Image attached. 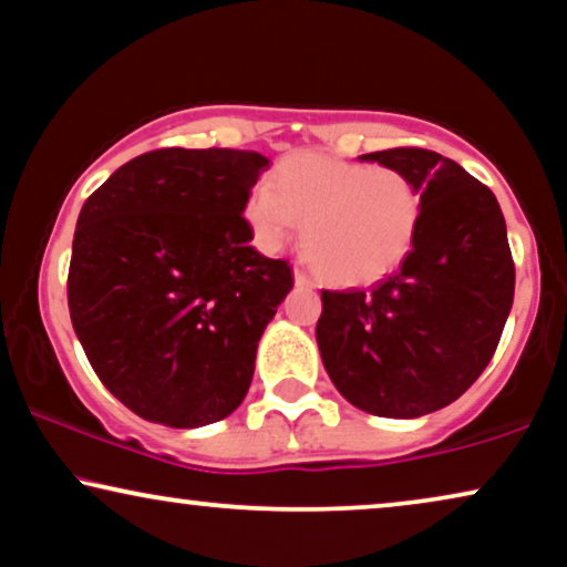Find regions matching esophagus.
<instances>
[{"label":"esophagus","instance_id":"esophagus-1","mask_svg":"<svg viewBox=\"0 0 567 567\" xmlns=\"http://www.w3.org/2000/svg\"><path fill=\"white\" fill-rule=\"evenodd\" d=\"M292 277H296V285H298V288H313V279L308 277L303 269H298V267H296V271H292Z\"/></svg>","mask_w":567,"mask_h":567}]
</instances>
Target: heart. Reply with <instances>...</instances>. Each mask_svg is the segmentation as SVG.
Segmentation results:
<instances>
[{"mask_svg":"<svg viewBox=\"0 0 567 567\" xmlns=\"http://www.w3.org/2000/svg\"><path fill=\"white\" fill-rule=\"evenodd\" d=\"M261 248H282L303 223L306 256L327 282L360 288L389 277L412 254L422 192L394 165L298 153L277 165L271 184L246 199Z\"/></svg>","mask_w":567,"mask_h":567,"instance_id":"obj_1","label":"heart"}]
</instances>
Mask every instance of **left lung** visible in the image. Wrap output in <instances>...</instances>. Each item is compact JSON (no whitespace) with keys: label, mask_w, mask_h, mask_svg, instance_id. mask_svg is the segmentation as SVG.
Here are the masks:
<instances>
[{"label":"left lung","mask_w":567,"mask_h":567,"mask_svg":"<svg viewBox=\"0 0 567 567\" xmlns=\"http://www.w3.org/2000/svg\"><path fill=\"white\" fill-rule=\"evenodd\" d=\"M404 171L422 192L412 254L371 290H321L316 339L347 402L420 417L456 402L501 342L516 267L495 194L422 147L360 155Z\"/></svg>","instance_id":"1"}]
</instances>
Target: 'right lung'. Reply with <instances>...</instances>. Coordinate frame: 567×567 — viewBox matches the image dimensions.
Listing matches in <instances>:
<instances>
[{
	"label": "right lung",
	"mask_w": 567,
	"mask_h": 567,
	"mask_svg": "<svg viewBox=\"0 0 567 567\" xmlns=\"http://www.w3.org/2000/svg\"><path fill=\"white\" fill-rule=\"evenodd\" d=\"M269 161L163 147L82 205L66 300L105 389L142 420L202 427L244 402L292 267L251 246L246 199Z\"/></svg>",
	"instance_id": "right-lung-1"
}]
</instances>
